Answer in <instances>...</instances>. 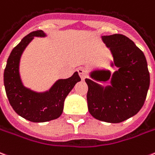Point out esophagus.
I'll return each mask as SVG.
<instances>
[{
	"label": "esophagus",
	"mask_w": 155,
	"mask_h": 155,
	"mask_svg": "<svg viewBox=\"0 0 155 155\" xmlns=\"http://www.w3.org/2000/svg\"><path fill=\"white\" fill-rule=\"evenodd\" d=\"M78 73H79V75H80V79L82 80H84L85 79L86 77V73H85V70L84 68H83V67H80L79 69L77 70Z\"/></svg>",
	"instance_id": "esophagus-1"
}]
</instances>
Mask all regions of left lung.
I'll return each mask as SVG.
<instances>
[{
  "label": "left lung",
  "instance_id": "left-lung-1",
  "mask_svg": "<svg viewBox=\"0 0 155 155\" xmlns=\"http://www.w3.org/2000/svg\"><path fill=\"white\" fill-rule=\"evenodd\" d=\"M101 40L113 57L111 74L106 69L93 70L85 79L88 111L95 119L117 124L134 116L146 101L150 87V73L143 52L133 41L120 34L103 35ZM107 82L102 86L96 81Z\"/></svg>",
  "mask_w": 155,
  "mask_h": 155
}]
</instances>
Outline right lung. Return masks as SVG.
I'll return each instance as SVG.
<instances>
[{
  "label": "right lung",
  "instance_id": "obj_1",
  "mask_svg": "<svg viewBox=\"0 0 155 155\" xmlns=\"http://www.w3.org/2000/svg\"><path fill=\"white\" fill-rule=\"evenodd\" d=\"M43 31H35L26 35L15 47L7 60L4 71V85L13 109L25 120L42 123L58 119L63 111L64 101L80 77L75 72L68 79H60L49 90L38 93L23 85L19 73L20 59L26 47L34 37H45Z\"/></svg>",
  "mask_w": 155,
  "mask_h": 155
}]
</instances>
